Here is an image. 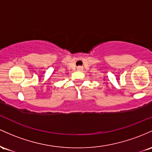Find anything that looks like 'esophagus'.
<instances>
[{
	"label": "esophagus",
	"instance_id": "esophagus-1",
	"mask_svg": "<svg viewBox=\"0 0 152 152\" xmlns=\"http://www.w3.org/2000/svg\"><path fill=\"white\" fill-rule=\"evenodd\" d=\"M77 69L78 71H82L83 69V67H81V66H79V67H77Z\"/></svg>",
	"mask_w": 152,
	"mask_h": 152
}]
</instances>
